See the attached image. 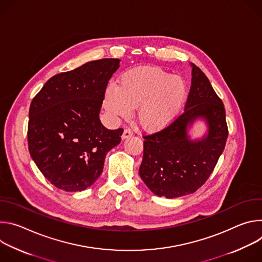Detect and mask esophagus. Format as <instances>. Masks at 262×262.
Masks as SVG:
<instances>
[{"mask_svg": "<svg viewBox=\"0 0 262 262\" xmlns=\"http://www.w3.org/2000/svg\"><path fill=\"white\" fill-rule=\"evenodd\" d=\"M133 136V130L130 129V128H125L124 130H123V134H122V139L124 140V139H127V138H130Z\"/></svg>", "mask_w": 262, "mask_h": 262, "instance_id": "1", "label": "esophagus"}]
</instances>
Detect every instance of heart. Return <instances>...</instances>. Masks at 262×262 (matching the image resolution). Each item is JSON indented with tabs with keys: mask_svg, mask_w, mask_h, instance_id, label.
Instances as JSON below:
<instances>
[{
	"mask_svg": "<svg viewBox=\"0 0 262 262\" xmlns=\"http://www.w3.org/2000/svg\"><path fill=\"white\" fill-rule=\"evenodd\" d=\"M188 94L185 82L159 67H135L123 72L118 86L110 85L103 105L113 118L126 119L138 106V120L148 130H161L179 116Z\"/></svg>",
	"mask_w": 262,
	"mask_h": 262,
	"instance_id": "obj_1",
	"label": "heart"
}]
</instances>
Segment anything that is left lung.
<instances>
[{"label": "left lung", "mask_w": 262, "mask_h": 262, "mask_svg": "<svg viewBox=\"0 0 262 262\" xmlns=\"http://www.w3.org/2000/svg\"><path fill=\"white\" fill-rule=\"evenodd\" d=\"M185 110L168 127L143 136L144 154L139 169L144 183L160 197L177 198L195 193L213 171L226 145L228 127L223 101L195 64ZM197 118L206 120L208 134L192 140L187 128Z\"/></svg>", "instance_id": "8db88e82"}]
</instances>
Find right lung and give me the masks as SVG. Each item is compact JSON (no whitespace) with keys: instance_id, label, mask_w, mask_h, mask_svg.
I'll return each mask as SVG.
<instances>
[{"instance_id":"add662e5","label":"right lung","mask_w":262,"mask_h":262,"mask_svg":"<svg viewBox=\"0 0 262 262\" xmlns=\"http://www.w3.org/2000/svg\"><path fill=\"white\" fill-rule=\"evenodd\" d=\"M119 59H100L56 74L33 98L28 145L32 160L56 188L80 192L100 176L104 158L121 141L122 128L99 119L105 88Z\"/></svg>"}]
</instances>
